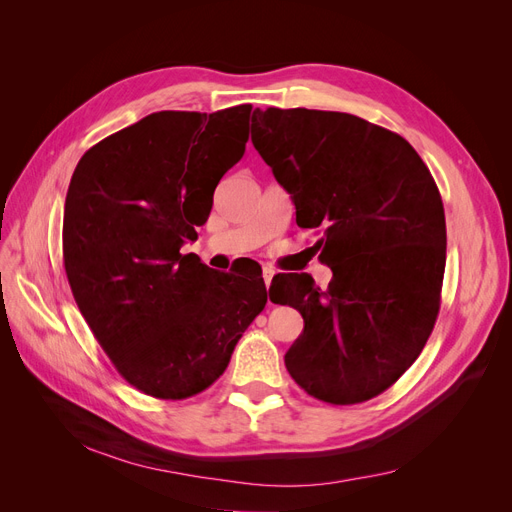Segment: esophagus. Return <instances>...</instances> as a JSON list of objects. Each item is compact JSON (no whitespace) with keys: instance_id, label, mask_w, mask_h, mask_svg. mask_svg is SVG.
<instances>
[{"instance_id":"esophagus-1","label":"esophagus","mask_w":512,"mask_h":512,"mask_svg":"<svg viewBox=\"0 0 512 512\" xmlns=\"http://www.w3.org/2000/svg\"><path fill=\"white\" fill-rule=\"evenodd\" d=\"M274 274H276V272L272 270V267H263V282H265V286H267V288H270Z\"/></svg>"}]
</instances>
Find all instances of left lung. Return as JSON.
<instances>
[{"label":"left lung","mask_w":512,"mask_h":512,"mask_svg":"<svg viewBox=\"0 0 512 512\" xmlns=\"http://www.w3.org/2000/svg\"><path fill=\"white\" fill-rule=\"evenodd\" d=\"M251 141L290 193L301 228H324L326 290L307 274L272 280L274 303L305 319L284 357L307 394L357 405L388 390L434 330L446 265L438 186L400 134L342 112H253Z\"/></svg>","instance_id":"8db88e82"}]
</instances>
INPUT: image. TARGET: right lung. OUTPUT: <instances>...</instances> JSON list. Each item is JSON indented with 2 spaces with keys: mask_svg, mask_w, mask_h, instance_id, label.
Here are the masks:
<instances>
[{
  "mask_svg": "<svg viewBox=\"0 0 512 512\" xmlns=\"http://www.w3.org/2000/svg\"><path fill=\"white\" fill-rule=\"evenodd\" d=\"M251 110L149 114L93 145L72 174L62 242L74 301L118 373L147 396L209 388L267 303L255 263L220 274L180 253L245 153Z\"/></svg>",
  "mask_w": 512,
  "mask_h": 512,
  "instance_id": "right-lung-1",
  "label": "right lung"
}]
</instances>
